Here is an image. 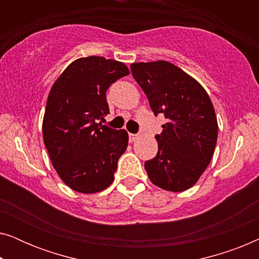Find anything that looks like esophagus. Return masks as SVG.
<instances>
[{
  "label": "esophagus",
  "instance_id": "obj_1",
  "mask_svg": "<svg viewBox=\"0 0 259 259\" xmlns=\"http://www.w3.org/2000/svg\"><path fill=\"white\" fill-rule=\"evenodd\" d=\"M138 138V134H133V133H128V140L131 141V143H133L134 140H137Z\"/></svg>",
  "mask_w": 259,
  "mask_h": 259
}]
</instances>
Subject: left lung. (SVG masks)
<instances>
[{
	"label": "left lung",
	"mask_w": 259,
	"mask_h": 259,
	"mask_svg": "<svg viewBox=\"0 0 259 259\" xmlns=\"http://www.w3.org/2000/svg\"><path fill=\"white\" fill-rule=\"evenodd\" d=\"M131 72L154 115L167 119L155 136L157 155L145 162L150 180L172 192L189 190L210 164L217 144L211 99L198 81L167 61L132 63Z\"/></svg>",
	"instance_id": "1"
}]
</instances>
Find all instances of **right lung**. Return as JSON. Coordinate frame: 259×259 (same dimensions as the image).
I'll list each match as a JSON object with an SVG mask.
<instances>
[{
	"instance_id": "right-lung-1",
	"label": "right lung",
	"mask_w": 259,
	"mask_h": 259,
	"mask_svg": "<svg viewBox=\"0 0 259 259\" xmlns=\"http://www.w3.org/2000/svg\"><path fill=\"white\" fill-rule=\"evenodd\" d=\"M128 74L122 62L88 56L70 63L53 84L42 126L44 141L60 178L74 191L100 192L114 180L128 134L98 120L109 113V86Z\"/></svg>"
}]
</instances>
